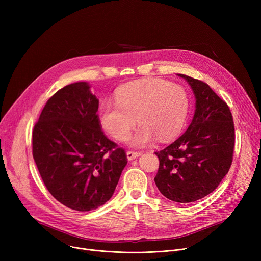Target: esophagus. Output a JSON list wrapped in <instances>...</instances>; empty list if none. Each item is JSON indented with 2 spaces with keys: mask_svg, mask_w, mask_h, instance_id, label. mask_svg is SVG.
I'll return each instance as SVG.
<instances>
[{
  "mask_svg": "<svg viewBox=\"0 0 261 261\" xmlns=\"http://www.w3.org/2000/svg\"><path fill=\"white\" fill-rule=\"evenodd\" d=\"M140 155H142V152H135V151H128L127 152V159L129 161L134 160V159H136V158L140 156Z\"/></svg>",
  "mask_w": 261,
  "mask_h": 261,
  "instance_id": "1",
  "label": "esophagus"
}]
</instances>
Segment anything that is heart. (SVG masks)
Listing matches in <instances>:
<instances>
[{
    "mask_svg": "<svg viewBox=\"0 0 261 261\" xmlns=\"http://www.w3.org/2000/svg\"><path fill=\"white\" fill-rule=\"evenodd\" d=\"M189 111V97L184 88L163 79L130 82L115 93V105L106 102L99 111L101 128L116 141H125L135 127L133 146L145 147L170 141L182 131Z\"/></svg>",
    "mask_w": 261,
    "mask_h": 261,
    "instance_id": "heart-1",
    "label": "heart"
}]
</instances>
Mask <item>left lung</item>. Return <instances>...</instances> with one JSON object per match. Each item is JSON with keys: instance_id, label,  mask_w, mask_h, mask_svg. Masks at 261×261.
Instances as JSON below:
<instances>
[{"instance_id": "8db88e82", "label": "left lung", "mask_w": 261, "mask_h": 261, "mask_svg": "<svg viewBox=\"0 0 261 261\" xmlns=\"http://www.w3.org/2000/svg\"><path fill=\"white\" fill-rule=\"evenodd\" d=\"M177 75L193 89L196 111L185 133L155 152L160 166L154 182L167 199L189 203L213 193L228 172L235 127L228 106L207 84Z\"/></svg>"}]
</instances>
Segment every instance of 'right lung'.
Here are the masks:
<instances>
[{
  "instance_id": "add662e5",
  "label": "right lung",
  "mask_w": 261,
  "mask_h": 261,
  "mask_svg": "<svg viewBox=\"0 0 261 261\" xmlns=\"http://www.w3.org/2000/svg\"><path fill=\"white\" fill-rule=\"evenodd\" d=\"M98 103L88 82L68 85L47 100L33 131V156L47 190L79 212L110 200L128 162L103 134Z\"/></svg>"
}]
</instances>
